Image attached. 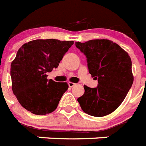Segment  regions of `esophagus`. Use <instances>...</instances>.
I'll return each instance as SVG.
<instances>
[{"label": "esophagus", "instance_id": "esophagus-1", "mask_svg": "<svg viewBox=\"0 0 146 146\" xmlns=\"http://www.w3.org/2000/svg\"><path fill=\"white\" fill-rule=\"evenodd\" d=\"M68 86H69V87H73V86H74L76 85L75 83H72V82H68Z\"/></svg>", "mask_w": 146, "mask_h": 146}]
</instances>
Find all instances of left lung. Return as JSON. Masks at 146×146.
Returning a JSON list of instances; mask_svg holds the SVG:
<instances>
[{"label": "left lung", "instance_id": "left-lung-1", "mask_svg": "<svg viewBox=\"0 0 146 146\" xmlns=\"http://www.w3.org/2000/svg\"><path fill=\"white\" fill-rule=\"evenodd\" d=\"M75 45L86 57L92 77L98 80L97 88L84 85L85 92L78 99V103L88 115H108L120 106L133 84L130 56L109 40H90L76 42Z\"/></svg>", "mask_w": 146, "mask_h": 146}]
</instances>
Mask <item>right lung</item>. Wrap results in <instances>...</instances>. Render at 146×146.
<instances>
[{
    "label": "right lung",
    "instance_id": "add662e5",
    "mask_svg": "<svg viewBox=\"0 0 146 146\" xmlns=\"http://www.w3.org/2000/svg\"><path fill=\"white\" fill-rule=\"evenodd\" d=\"M74 41L34 40L18 49L11 63L12 89L24 109L45 115L54 111L68 89L66 82L47 79V72L57 68Z\"/></svg>",
    "mask_w": 146,
    "mask_h": 146
}]
</instances>
